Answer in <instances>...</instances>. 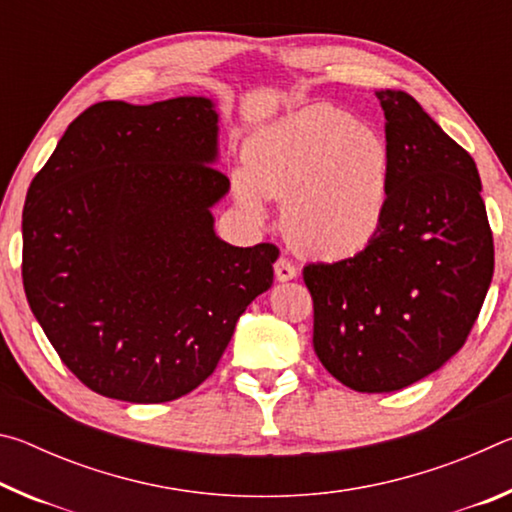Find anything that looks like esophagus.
Returning a JSON list of instances; mask_svg holds the SVG:
<instances>
[{"instance_id":"1","label":"esophagus","mask_w":512,"mask_h":512,"mask_svg":"<svg viewBox=\"0 0 512 512\" xmlns=\"http://www.w3.org/2000/svg\"><path fill=\"white\" fill-rule=\"evenodd\" d=\"M298 275V268L293 266L287 257H280L275 262V277H277V282H289V280H293V277Z\"/></svg>"}]
</instances>
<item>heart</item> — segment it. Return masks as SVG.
<instances>
[{"mask_svg": "<svg viewBox=\"0 0 512 512\" xmlns=\"http://www.w3.org/2000/svg\"><path fill=\"white\" fill-rule=\"evenodd\" d=\"M391 167V149L375 128L316 103L246 144L232 194L253 221H264V198L282 201V230L293 246L348 259L366 250L386 221Z\"/></svg>", "mask_w": 512, "mask_h": 512, "instance_id": "obj_1", "label": "heart"}]
</instances>
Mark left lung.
I'll list each match as a JSON object with an SVG mask.
<instances>
[{
	"label": "left lung",
	"instance_id": "1",
	"mask_svg": "<svg viewBox=\"0 0 512 512\" xmlns=\"http://www.w3.org/2000/svg\"><path fill=\"white\" fill-rule=\"evenodd\" d=\"M391 149V201L375 241L307 264L314 350L359 393L400 391L463 348L495 271L472 155L411 94L375 92Z\"/></svg>",
	"mask_w": 512,
	"mask_h": 512
}]
</instances>
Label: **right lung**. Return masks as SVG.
<instances>
[{"label": "right lung", "mask_w": 512, "mask_h": 512, "mask_svg": "<svg viewBox=\"0 0 512 512\" xmlns=\"http://www.w3.org/2000/svg\"><path fill=\"white\" fill-rule=\"evenodd\" d=\"M205 97L81 112L27 192L22 280L33 316L90 391L133 404L192 393L271 289L273 244L214 232L228 194Z\"/></svg>", "instance_id": "add662e5"}]
</instances>
